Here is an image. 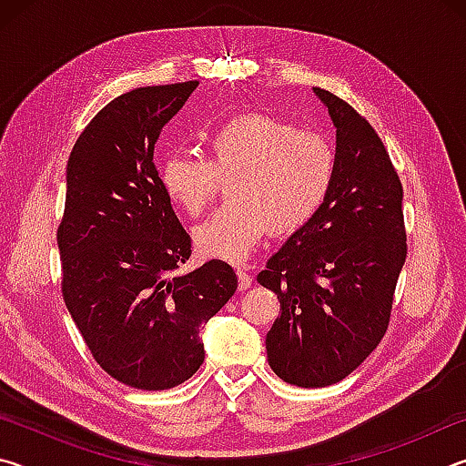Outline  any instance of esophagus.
<instances>
[{
  "label": "esophagus",
  "mask_w": 466,
  "mask_h": 466,
  "mask_svg": "<svg viewBox=\"0 0 466 466\" xmlns=\"http://www.w3.org/2000/svg\"><path fill=\"white\" fill-rule=\"evenodd\" d=\"M236 275H238V289H248L250 283H252L250 273L238 269V271H236Z\"/></svg>",
  "instance_id": "1"
}]
</instances>
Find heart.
I'll return each instance as SVG.
<instances>
[{
  "label": "heart",
  "mask_w": 466,
  "mask_h": 466,
  "mask_svg": "<svg viewBox=\"0 0 466 466\" xmlns=\"http://www.w3.org/2000/svg\"><path fill=\"white\" fill-rule=\"evenodd\" d=\"M230 203L195 228L203 257L242 263L263 236L291 234L325 203L335 178V152L325 136L267 113H242L208 137V160L170 154L160 185L188 218H199L230 180Z\"/></svg>",
  "instance_id": "1"
}]
</instances>
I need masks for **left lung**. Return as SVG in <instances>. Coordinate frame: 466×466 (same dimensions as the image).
<instances>
[{
	"instance_id": "obj_1",
	"label": "left lung",
	"mask_w": 466,
	"mask_h": 466,
	"mask_svg": "<svg viewBox=\"0 0 466 466\" xmlns=\"http://www.w3.org/2000/svg\"><path fill=\"white\" fill-rule=\"evenodd\" d=\"M314 92L337 127L333 187L257 275L281 312L267 333V360L302 389L343 380L376 350L407 258L403 185L382 139L343 98Z\"/></svg>"
}]
</instances>
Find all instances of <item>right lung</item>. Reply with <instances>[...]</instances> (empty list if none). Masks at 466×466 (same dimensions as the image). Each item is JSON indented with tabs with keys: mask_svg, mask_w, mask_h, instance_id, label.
<instances>
[{
	"mask_svg": "<svg viewBox=\"0 0 466 466\" xmlns=\"http://www.w3.org/2000/svg\"><path fill=\"white\" fill-rule=\"evenodd\" d=\"M197 84L146 86L110 100L67 160L57 228L63 299L96 364L139 390L172 389L199 370V330L238 288L219 258L177 273L191 238L154 164L160 131Z\"/></svg>",
	"mask_w": 466,
	"mask_h": 466,
	"instance_id": "add662e5",
	"label": "right lung"
}]
</instances>
